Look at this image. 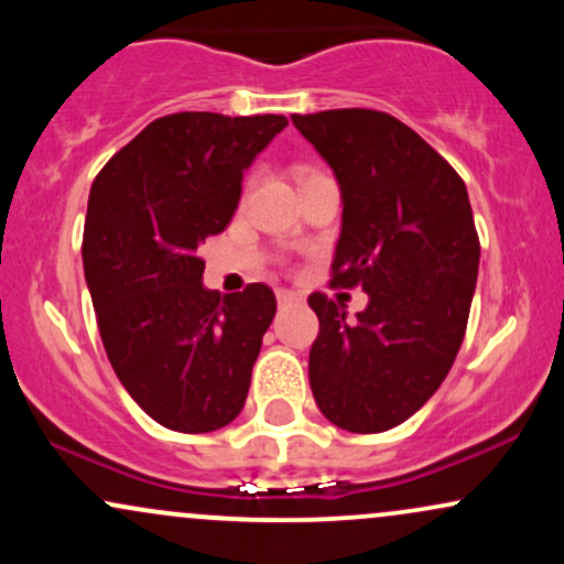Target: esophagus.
Listing matches in <instances>:
<instances>
[{
  "mask_svg": "<svg viewBox=\"0 0 564 564\" xmlns=\"http://www.w3.org/2000/svg\"><path fill=\"white\" fill-rule=\"evenodd\" d=\"M302 294L296 291H278V307H289V304H300Z\"/></svg>",
  "mask_w": 564,
  "mask_h": 564,
  "instance_id": "34e87169",
  "label": "esophagus"
}]
</instances>
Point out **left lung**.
<instances>
[{
	"instance_id": "obj_1",
	"label": "left lung",
	"mask_w": 564,
	"mask_h": 564,
	"mask_svg": "<svg viewBox=\"0 0 564 564\" xmlns=\"http://www.w3.org/2000/svg\"><path fill=\"white\" fill-rule=\"evenodd\" d=\"M341 187L332 286L368 294L358 321L323 291L310 387L328 422L358 435L403 424L448 377L480 264L467 185L411 127L371 108L291 116Z\"/></svg>"
}]
</instances>
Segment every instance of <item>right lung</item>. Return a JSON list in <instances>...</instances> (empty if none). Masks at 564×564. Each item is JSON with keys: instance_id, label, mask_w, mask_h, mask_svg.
I'll return each instance as SVG.
<instances>
[{"instance_id": "right-lung-1", "label": "right lung", "mask_w": 564, "mask_h": 564, "mask_svg": "<svg viewBox=\"0 0 564 564\" xmlns=\"http://www.w3.org/2000/svg\"><path fill=\"white\" fill-rule=\"evenodd\" d=\"M286 124L275 113L161 116L89 191L82 260L102 347L166 430H223L246 403L275 294L264 283L204 289L198 246L228 228L243 170Z\"/></svg>"}]
</instances>
